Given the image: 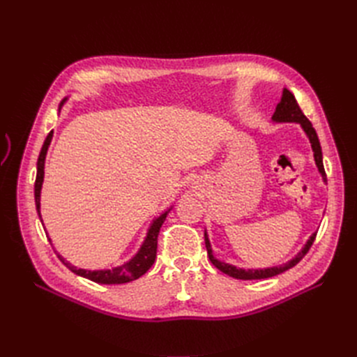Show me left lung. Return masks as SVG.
I'll return each instance as SVG.
<instances>
[{
    "label": "left lung",
    "instance_id": "8db88e82",
    "mask_svg": "<svg viewBox=\"0 0 357 357\" xmlns=\"http://www.w3.org/2000/svg\"><path fill=\"white\" fill-rule=\"evenodd\" d=\"M272 120L275 123H297V124H301V128L303 129L307 139H310V142H311L315 165H317V168H319V172L323 177V181L326 183L327 178H326V171H324V165H323V153H321V146H320L319 137H317V132L312 128L311 121L305 117V114L302 112L301 107H298V103H297L296 98L290 90H287V89L282 90L281 102L276 105V109H275V114L272 115ZM315 236H317V233L311 234V237L307 238V242L305 243V246L302 248L301 252H298L294 258H291L290 261H287L285 264L266 267V268H240V267H236L233 264H228L225 261H220V259H218L213 255V250H211V245H210V240H208V234H207V231H204V240H206V248H207V254H208L210 261L213 263V266L218 267L220 272H224L225 275H228L231 278L243 279V281H249V279L272 278V276H276L279 273L288 271V268L294 267L307 254V250H310V248L314 243Z\"/></svg>",
    "mask_w": 357,
    "mask_h": 357
}]
</instances>
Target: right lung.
<instances>
[{"instance_id": "obj_1", "label": "right lung", "mask_w": 357, "mask_h": 357, "mask_svg": "<svg viewBox=\"0 0 357 357\" xmlns=\"http://www.w3.org/2000/svg\"><path fill=\"white\" fill-rule=\"evenodd\" d=\"M67 98H64L60 103V108L61 109L63 105L66 103ZM52 135L54 130L50 132L47 135L45 142H43V147L40 150V155H38L37 159V176H36V183H34V199H36V208H37V215L42 220V215H40V192H42V185H43V177H45V159H46V153L47 149H50V144L52 139ZM172 207L167 208L165 211H162V213L153 219V222L150 224L149 229H147V236L144 238V242L141 245V248L138 249V252L135 254L129 261H126L121 266L117 267H112V268H103V271H85V268H78L72 266L69 261H66V259L56 252V257L61 259V263L72 271L73 273H76L78 276L90 279L93 282H98V284H126L130 281H135V279H138L139 276H142L146 273L149 268L153 266L156 259V249H158V236H159V229L162 227V224L165 222L167 215L169 213V210ZM42 225H43V220H42ZM47 240H50L51 245H52V240L47 236Z\"/></svg>"}]
</instances>
